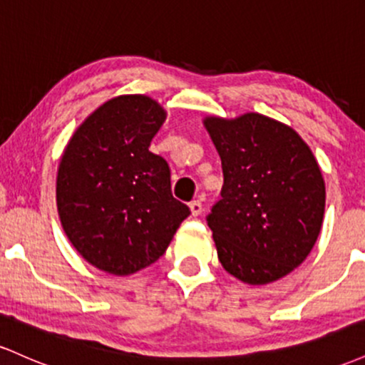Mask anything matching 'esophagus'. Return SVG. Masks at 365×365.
<instances>
[{"label": "esophagus", "mask_w": 365, "mask_h": 365, "mask_svg": "<svg viewBox=\"0 0 365 365\" xmlns=\"http://www.w3.org/2000/svg\"><path fill=\"white\" fill-rule=\"evenodd\" d=\"M188 207H190L192 216H199L200 212H202V202H200V200H192V202L188 204Z\"/></svg>", "instance_id": "1"}]
</instances>
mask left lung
<instances>
[{
    "label": "left lung",
    "instance_id": "obj_1",
    "mask_svg": "<svg viewBox=\"0 0 365 365\" xmlns=\"http://www.w3.org/2000/svg\"><path fill=\"white\" fill-rule=\"evenodd\" d=\"M223 168L221 199L207 215L230 274L266 284L292 273L319 237L326 187L312 150L288 125L259 113L207 116Z\"/></svg>",
    "mask_w": 365,
    "mask_h": 365
}]
</instances>
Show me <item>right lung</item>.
Returning a JSON list of instances; mask_svg holds the SVG:
<instances>
[{"mask_svg": "<svg viewBox=\"0 0 365 365\" xmlns=\"http://www.w3.org/2000/svg\"><path fill=\"white\" fill-rule=\"evenodd\" d=\"M166 111L118 96L75 130L56 178L61 226L98 269L127 276L156 262L190 209L171 194L170 166L149 150Z\"/></svg>", "mask_w": 365, "mask_h": 365, "instance_id": "1", "label": "right lung"}]
</instances>
